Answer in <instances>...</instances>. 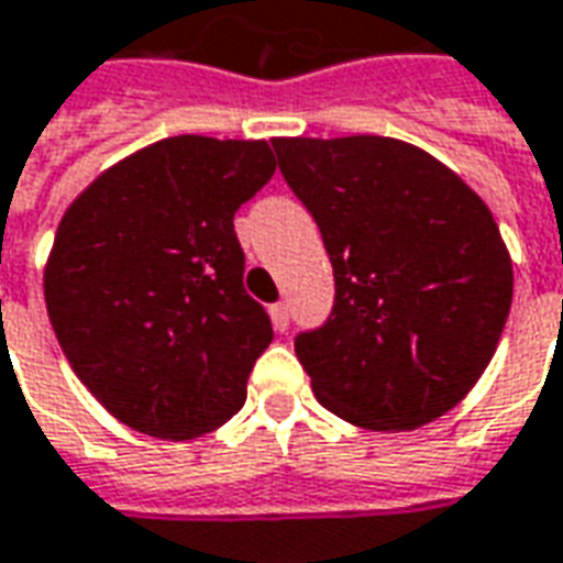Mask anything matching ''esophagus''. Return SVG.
<instances>
[{
	"label": "esophagus",
	"mask_w": 563,
	"mask_h": 563,
	"mask_svg": "<svg viewBox=\"0 0 563 563\" xmlns=\"http://www.w3.org/2000/svg\"><path fill=\"white\" fill-rule=\"evenodd\" d=\"M271 322H274V329L277 332H286L289 329V305H271Z\"/></svg>",
	"instance_id": "1"
}]
</instances>
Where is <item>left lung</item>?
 <instances>
[{"label":"left lung","instance_id":"obj_1","mask_svg":"<svg viewBox=\"0 0 563 563\" xmlns=\"http://www.w3.org/2000/svg\"><path fill=\"white\" fill-rule=\"evenodd\" d=\"M274 152L335 271L329 320L295 338L320 405L377 432L442 418L512 308V258L487 203L390 136H277Z\"/></svg>","mask_w":563,"mask_h":563}]
</instances>
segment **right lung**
<instances>
[{"mask_svg": "<svg viewBox=\"0 0 563 563\" xmlns=\"http://www.w3.org/2000/svg\"><path fill=\"white\" fill-rule=\"evenodd\" d=\"M277 170L265 140L170 136L100 173L45 265L54 335L106 411L155 439L219 430L274 338L243 289L234 213Z\"/></svg>", "mask_w": 563, "mask_h": 563, "instance_id": "add662e5", "label": "right lung"}]
</instances>
